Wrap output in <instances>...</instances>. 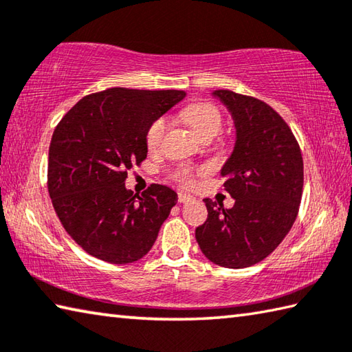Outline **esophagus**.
<instances>
[{
    "label": "esophagus",
    "instance_id": "obj_1",
    "mask_svg": "<svg viewBox=\"0 0 352 352\" xmlns=\"http://www.w3.org/2000/svg\"><path fill=\"white\" fill-rule=\"evenodd\" d=\"M192 200H194L192 195L178 192V201H180V203H189V201H192Z\"/></svg>",
    "mask_w": 352,
    "mask_h": 352
}]
</instances>
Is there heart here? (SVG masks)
Instances as JSON below:
<instances>
[{
    "mask_svg": "<svg viewBox=\"0 0 352 352\" xmlns=\"http://www.w3.org/2000/svg\"><path fill=\"white\" fill-rule=\"evenodd\" d=\"M183 118L188 121V124L200 135L201 138L209 135H217L221 129V113L214 104L210 103H192L184 107ZM168 129V118L160 117L152 121L151 126L146 132V144L149 151H155L160 148L163 142L164 132ZM175 178L182 183H189V172L188 169H182L175 174Z\"/></svg>",
    "mask_w": 352,
    "mask_h": 352,
    "instance_id": "b5f03b06",
    "label": "heart"
}]
</instances>
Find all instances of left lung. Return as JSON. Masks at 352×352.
Wrapping results in <instances>:
<instances>
[{
  "instance_id": "8db88e82",
  "label": "left lung",
  "mask_w": 352,
  "mask_h": 352,
  "mask_svg": "<svg viewBox=\"0 0 352 352\" xmlns=\"http://www.w3.org/2000/svg\"><path fill=\"white\" fill-rule=\"evenodd\" d=\"M235 126L232 154L221 168L231 209L204 198L208 219L195 229L212 263L241 270L266 258L292 228L303 192V158L285 120L265 101L214 91Z\"/></svg>"
}]
</instances>
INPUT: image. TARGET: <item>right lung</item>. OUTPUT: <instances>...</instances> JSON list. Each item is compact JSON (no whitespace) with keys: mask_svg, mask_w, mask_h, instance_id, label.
I'll list each match as a JSON object with an SVG mask.
<instances>
[{"mask_svg":"<svg viewBox=\"0 0 352 352\" xmlns=\"http://www.w3.org/2000/svg\"><path fill=\"white\" fill-rule=\"evenodd\" d=\"M184 97L183 91L106 89L81 98L56 126L49 195L63 228L87 254L124 265L151 251L177 192L151 184L140 197L124 182L127 170L148 155L152 121Z\"/></svg>","mask_w":352,"mask_h":352,"instance_id":"1","label":"right lung"}]
</instances>
